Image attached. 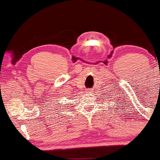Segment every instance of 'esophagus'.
<instances>
[{
  "mask_svg": "<svg viewBox=\"0 0 160 160\" xmlns=\"http://www.w3.org/2000/svg\"><path fill=\"white\" fill-rule=\"evenodd\" d=\"M89 90H90V89H89Z\"/></svg>",
  "mask_w": 160,
  "mask_h": 160,
  "instance_id": "obj_1",
  "label": "esophagus"
}]
</instances>
